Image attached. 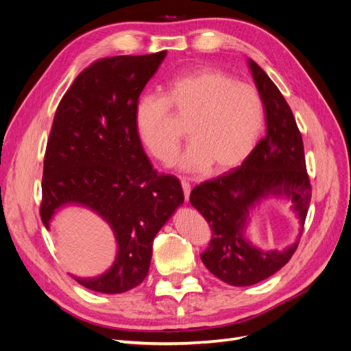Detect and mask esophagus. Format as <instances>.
Instances as JSON below:
<instances>
[{
    "mask_svg": "<svg viewBox=\"0 0 351 351\" xmlns=\"http://www.w3.org/2000/svg\"><path fill=\"white\" fill-rule=\"evenodd\" d=\"M182 187H183L184 199H186V200H189V197H190V190H192V187H190V183L187 182L186 178H182Z\"/></svg>",
    "mask_w": 351,
    "mask_h": 351,
    "instance_id": "34e87169",
    "label": "esophagus"
}]
</instances>
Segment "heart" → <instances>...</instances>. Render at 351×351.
I'll return each mask as SVG.
<instances>
[{"instance_id": "heart-1", "label": "heart", "mask_w": 351, "mask_h": 351, "mask_svg": "<svg viewBox=\"0 0 351 351\" xmlns=\"http://www.w3.org/2000/svg\"><path fill=\"white\" fill-rule=\"evenodd\" d=\"M164 95L143 93L134 104L133 124L145 149L171 162L182 139L171 110L186 121L190 142L178 159L184 171L222 173L241 164L256 145L263 124L259 90L217 69H199L168 79Z\"/></svg>"}]
</instances>
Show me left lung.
<instances>
[{
  "label": "left lung",
  "instance_id": "left-lung-1",
  "mask_svg": "<svg viewBox=\"0 0 351 351\" xmlns=\"http://www.w3.org/2000/svg\"><path fill=\"white\" fill-rule=\"evenodd\" d=\"M249 69L263 101L267 134L241 167L200 183L190 193V204L212 230L202 262L217 278L234 287L267 280L291 259L299 244L297 239L282 250L254 246L246 237L252 210L268 197L291 200L302 234L312 197L302 134L289 104L253 60Z\"/></svg>",
  "mask_w": 351,
  "mask_h": 351
}]
</instances>
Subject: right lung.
<instances>
[{
    "instance_id": "add662e5",
    "label": "right lung",
    "mask_w": 351,
    "mask_h": 351,
    "mask_svg": "<svg viewBox=\"0 0 351 351\" xmlns=\"http://www.w3.org/2000/svg\"><path fill=\"white\" fill-rule=\"evenodd\" d=\"M167 51L95 61L74 79L56 111L44 159L40 218L47 230L66 206L88 208L114 232L108 271L74 277L89 290L119 294L147 275L158 231L183 205L182 184L158 174L134 132L133 110Z\"/></svg>"
}]
</instances>
